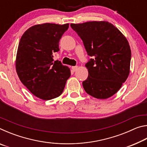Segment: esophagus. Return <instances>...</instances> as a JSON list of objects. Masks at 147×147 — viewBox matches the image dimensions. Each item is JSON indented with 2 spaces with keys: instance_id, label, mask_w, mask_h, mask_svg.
<instances>
[{
  "instance_id": "esophagus-1",
  "label": "esophagus",
  "mask_w": 147,
  "mask_h": 147,
  "mask_svg": "<svg viewBox=\"0 0 147 147\" xmlns=\"http://www.w3.org/2000/svg\"><path fill=\"white\" fill-rule=\"evenodd\" d=\"M78 68V66H73V67H72V70H73V71H76Z\"/></svg>"
}]
</instances>
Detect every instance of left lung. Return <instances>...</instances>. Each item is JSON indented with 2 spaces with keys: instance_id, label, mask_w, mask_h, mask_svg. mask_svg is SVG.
<instances>
[{
  "instance_id": "8db88e82",
  "label": "left lung",
  "mask_w": 147,
  "mask_h": 147,
  "mask_svg": "<svg viewBox=\"0 0 147 147\" xmlns=\"http://www.w3.org/2000/svg\"><path fill=\"white\" fill-rule=\"evenodd\" d=\"M89 56L88 77L82 82L89 95L106 99L115 94L130 74L131 50L120 30L108 21L71 24Z\"/></svg>"
}]
</instances>
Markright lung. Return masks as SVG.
<instances>
[{"mask_svg": "<svg viewBox=\"0 0 147 147\" xmlns=\"http://www.w3.org/2000/svg\"><path fill=\"white\" fill-rule=\"evenodd\" d=\"M69 24L43 23L31 26L20 39L16 68L20 80L37 97L48 100L63 93L71 76L67 66L54 61L59 41Z\"/></svg>", "mask_w": 147, "mask_h": 147, "instance_id": "obj_1", "label": "right lung"}]
</instances>
